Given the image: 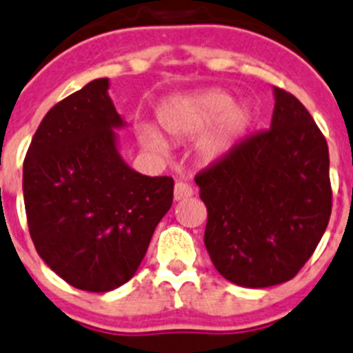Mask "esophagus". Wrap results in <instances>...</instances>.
I'll use <instances>...</instances> for the list:
<instances>
[{"label":"esophagus","mask_w":353,"mask_h":353,"mask_svg":"<svg viewBox=\"0 0 353 353\" xmlns=\"http://www.w3.org/2000/svg\"><path fill=\"white\" fill-rule=\"evenodd\" d=\"M173 196H174V201L189 199V197L194 196L192 185H189V183H187V182H176V183H174Z\"/></svg>","instance_id":"esophagus-1"}]
</instances>
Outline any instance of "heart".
Segmentation results:
<instances>
[{
    "mask_svg": "<svg viewBox=\"0 0 353 353\" xmlns=\"http://www.w3.org/2000/svg\"><path fill=\"white\" fill-rule=\"evenodd\" d=\"M234 99L225 92L197 93L174 100L159 112V126L171 137H197V154L203 161L225 157L241 139L250 132L253 112L246 105H232ZM139 140L152 152H166V142L150 126H140Z\"/></svg>",
    "mask_w": 353,
    "mask_h": 353,
    "instance_id": "1",
    "label": "heart"
}]
</instances>
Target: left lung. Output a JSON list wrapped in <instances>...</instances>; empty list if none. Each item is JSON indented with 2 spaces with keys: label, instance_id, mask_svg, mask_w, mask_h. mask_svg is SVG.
I'll return each mask as SVG.
<instances>
[{
  "label": "left lung",
  "instance_id": "1",
  "mask_svg": "<svg viewBox=\"0 0 353 353\" xmlns=\"http://www.w3.org/2000/svg\"><path fill=\"white\" fill-rule=\"evenodd\" d=\"M270 130L241 140L196 176L214 268L243 288L293 279L331 216L330 150L303 103L274 88Z\"/></svg>",
  "mask_w": 353,
  "mask_h": 353
}]
</instances>
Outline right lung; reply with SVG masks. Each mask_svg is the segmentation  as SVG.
Masks as SVG:
<instances>
[{
  "instance_id": "right-lung-1",
  "label": "right lung",
  "mask_w": 353,
  "mask_h": 353,
  "mask_svg": "<svg viewBox=\"0 0 353 353\" xmlns=\"http://www.w3.org/2000/svg\"><path fill=\"white\" fill-rule=\"evenodd\" d=\"M126 121L93 79L43 117L23 161V204L41 260L70 286L107 293L139 270L173 203L171 176L126 164L117 130Z\"/></svg>"
}]
</instances>
